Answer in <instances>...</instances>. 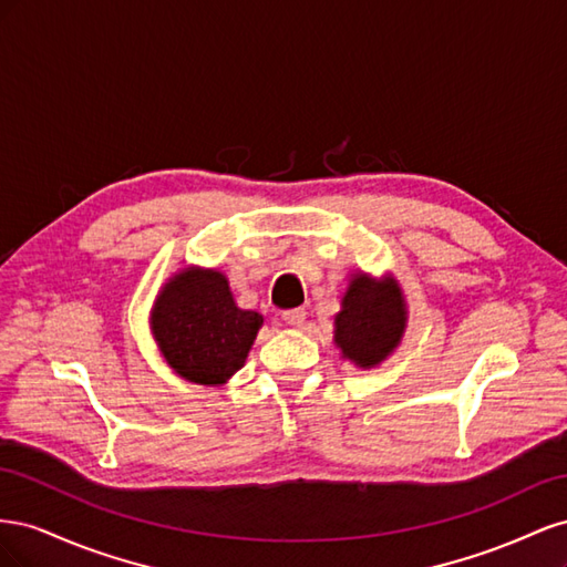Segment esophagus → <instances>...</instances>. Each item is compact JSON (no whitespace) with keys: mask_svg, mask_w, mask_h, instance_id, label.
Returning a JSON list of instances; mask_svg holds the SVG:
<instances>
[{"mask_svg":"<svg viewBox=\"0 0 567 567\" xmlns=\"http://www.w3.org/2000/svg\"><path fill=\"white\" fill-rule=\"evenodd\" d=\"M305 319H307V312L302 310V307H298V310H286L284 312V321L288 326H302Z\"/></svg>","mask_w":567,"mask_h":567,"instance_id":"esophagus-1","label":"esophagus"}]
</instances>
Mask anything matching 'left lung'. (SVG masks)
Masks as SVG:
<instances>
[{
	"label": "left lung",
	"instance_id": "8db88e82",
	"mask_svg": "<svg viewBox=\"0 0 567 567\" xmlns=\"http://www.w3.org/2000/svg\"><path fill=\"white\" fill-rule=\"evenodd\" d=\"M409 310L404 290L392 274L375 279L369 271H352L340 312L333 317V342L340 357L357 369H373L400 348Z\"/></svg>",
	"mask_w": 567,
	"mask_h": 567
}]
</instances>
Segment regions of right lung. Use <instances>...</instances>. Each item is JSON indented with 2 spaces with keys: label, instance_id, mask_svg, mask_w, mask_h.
Segmentation results:
<instances>
[{
  "label": "right lung",
  "instance_id": "add662e5",
  "mask_svg": "<svg viewBox=\"0 0 567 567\" xmlns=\"http://www.w3.org/2000/svg\"><path fill=\"white\" fill-rule=\"evenodd\" d=\"M265 317L236 305L225 271L188 265L169 277L151 307L148 329L179 379L217 388L246 364Z\"/></svg>",
  "mask_w": 567,
  "mask_h": 567
}]
</instances>
